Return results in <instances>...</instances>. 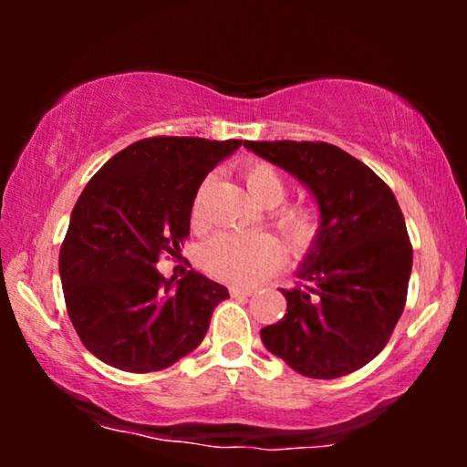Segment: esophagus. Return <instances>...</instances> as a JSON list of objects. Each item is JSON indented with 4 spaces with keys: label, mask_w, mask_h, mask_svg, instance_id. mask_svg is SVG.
<instances>
[{
    "label": "esophagus",
    "mask_w": 467,
    "mask_h": 467,
    "mask_svg": "<svg viewBox=\"0 0 467 467\" xmlns=\"http://www.w3.org/2000/svg\"><path fill=\"white\" fill-rule=\"evenodd\" d=\"M229 293H232L234 297H251L254 291H253V289H246V286L234 285V286H229Z\"/></svg>",
    "instance_id": "34e87169"
}]
</instances>
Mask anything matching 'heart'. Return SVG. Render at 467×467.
Returning <instances> with one entry per match:
<instances>
[{
	"instance_id": "heart-1",
	"label": "heart",
	"mask_w": 467,
	"mask_h": 467,
	"mask_svg": "<svg viewBox=\"0 0 467 467\" xmlns=\"http://www.w3.org/2000/svg\"><path fill=\"white\" fill-rule=\"evenodd\" d=\"M246 189L261 206H278L286 195V182L274 165L251 161L242 170ZM203 195L200 189L193 203V223H203ZM274 225L280 229L291 251H306L318 234V219L310 208L285 206L274 213ZM283 246L265 232L251 234H219L206 242L200 253V264L210 276L235 285H254L283 264Z\"/></svg>"
}]
</instances>
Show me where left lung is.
I'll use <instances>...</instances> for the list:
<instances>
[{"label": "left lung", "mask_w": 467, "mask_h": 467, "mask_svg": "<svg viewBox=\"0 0 467 467\" xmlns=\"http://www.w3.org/2000/svg\"><path fill=\"white\" fill-rule=\"evenodd\" d=\"M244 146L310 191L321 227L297 285L283 289L286 315L261 329L272 355L310 379H340L387 347L412 270V246L393 191L359 159L327 142Z\"/></svg>", "instance_id": "8db88e82"}]
</instances>
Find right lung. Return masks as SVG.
I'll use <instances>...</instances> for the list:
<instances>
[{
    "label": "right lung",
    "mask_w": 467,
    "mask_h": 467,
    "mask_svg": "<svg viewBox=\"0 0 467 467\" xmlns=\"http://www.w3.org/2000/svg\"><path fill=\"white\" fill-rule=\"evenodd\" d=\"M242 140L159 136L101 165L82 191L61 244L67 315L87 350L125 372H157L200 347L227 289L191 270H157L189 235L197 189Z\"/></svg>",
    "instance_id": "obj_1"
}]
</instances>
